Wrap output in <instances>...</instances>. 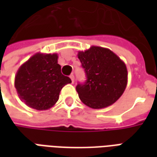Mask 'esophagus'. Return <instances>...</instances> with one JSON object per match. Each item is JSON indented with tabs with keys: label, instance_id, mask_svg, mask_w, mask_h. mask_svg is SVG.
<instances>
[{
	"label": "esophagus",
	"instance_id": "34e87169",
	"mask_svg": "<svg viewBox=\"0 0 157 157\" xmlns=\"http://www.w3.org/2000/svg\"><path fill=\"white\" fill-rule=\"evenodd\" d=\"M70 78L71 79L72 83H74V82H75V76H74V75H73V74H71V75H70Z\"/></svg>",
	"mask_w": 157,
	"mask_h": 157
}]
</instances>
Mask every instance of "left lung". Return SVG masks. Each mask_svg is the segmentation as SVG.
Masks as SVG:
<instances>
[{
    "instance_id": "1",
    "label": "left lung",
    "mask_w": 157,
    "mask_h": 157,
    "mask_svg": "<svg viewBox=\"0 0 157 157\" xmlns=\"http://www.w3.org/2000/svg\"><path fill=\"white\" fill-rule=\"evenodd\" d=\"M86 81L76 86L79 98L85 105L100 109L112 105L124 92L128 71L124 62L107 48L92 46L78 52Z\"/></svg>"
}]
</instances>
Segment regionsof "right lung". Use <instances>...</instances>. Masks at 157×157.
Segmentation results:
<instances>
[{
  "label": "right lung",
  "instance_id": "right-lung-1",
  "mask_svg": "<svg viewBox=\"0 0 157 157\" xmlns=\"http://www.w3.org/2000/svg\"><path fill=\"white\" fill-rule=\"evenodd\" d=\"M71 82L70 77L62 75L57 54L37 53L19 67L14 84L26 105L47 110L57 102L62 87Z\"/></svg>",
  "mask_w": 157,
  "mask_h": 157
}]
</instances>
